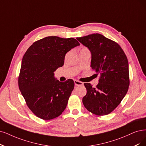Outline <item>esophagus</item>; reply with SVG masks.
<instances>
[{"mask_svg": "<svg viewBox=\"0 0 146 146\" xmlns=\"http://www.w3.org/2000/svg\"><path fill=\"white\" fill-rule=\"evenodd\" d=\"M74 82L75 85H76V86L82 85H83V83L82 82H80V81H79V80H74Z\"/></svg>", "mask_w": 146, "mask_h": 146, "instance_id": "34e87169", "label": "esophagus"}]
</instances>
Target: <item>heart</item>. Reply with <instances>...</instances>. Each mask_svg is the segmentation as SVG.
Returning a JSON list of instances; mask_svg holds the SVG:
<instances>
[{
  "instance_id": "heart-1",
  "label": "heart",
  "mask_w": 146,
  "mask_h": 146,
  "mask_svg": "<svg viewBox=\"0 0 146 146\" xmlns=\"http://www.w3.org/2000/svg\"><path fill=\"white\" fill-rule=\"evenodd\" d=\"M84 49H87V48H83V49H82V50H84Z\"/></svg>"
}]
</instances>
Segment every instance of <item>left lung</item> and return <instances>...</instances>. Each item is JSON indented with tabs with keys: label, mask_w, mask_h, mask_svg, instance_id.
<instances>
[{
	"label": "left lung",
	"mask_w": 146,
	"mask_h": 146,
	"mask_svg": "<svg viewBox=\"0 0 146 146\" xmlns=\"http://www.w3.org/2000/svg\"><path fill=\"white\" fill-rule=\"evenodd\" d=\"M76 39L90 50L91 67L100 73L96 88L85 83L87 94L82 99L85 108L93 114L105 115L114 111L125 98L129 86V64L121 47L100 34Z\"/></svg>",
	"instance_id": "8db88e82"
}]
</instances>
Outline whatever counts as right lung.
I'll use <instances>...</instances> for the list:
<instances>
[{
    "instance_id": "add662e5",
    "label": "right lung",
    "mask_w": 146,
    "mask_h": 146,
    "mask_svg": "<svg viewBox=\"0 0 146 146\" xmlns=\"http://www.w3.org/2000/svg\"><path fill=\"white\" fill-rule=\"evenodd\" d=\"M79 45L73 38L50 36L34 42L25 53L19 87L27 105L38 117L51 120L66 108L74 83L72 79L59 81L54 72L64 65L66 54Z\"/></svg>"
}]
</instances>
